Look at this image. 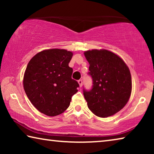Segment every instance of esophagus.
I'll use <instances>...</instances> for the list:
<instances>
[{"mask_svg": "<svg viewBox=\"0 0 154 154\" xmlns=\"http://www.w3.org/2000/svg\"><path fill=\"white\" fill-rule=\"evenodd\" d=\"M78 83H79V86H80V87H82V84H83V82H82V79H80V80L78 81Z\"/></svg>", "mask_w": 154, "mask_h": 154, "instance_id": "34e87169", "label": "esophagus"}]
</instances>
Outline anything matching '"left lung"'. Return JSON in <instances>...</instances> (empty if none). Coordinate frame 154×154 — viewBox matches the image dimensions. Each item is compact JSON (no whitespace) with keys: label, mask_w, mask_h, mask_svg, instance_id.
Wrapping results in <instances>:
<instances>
[{"label":"left lung","mask_w":154,"mask_h":154,"mask_svg":"<svg viewBox=\"0 0 154 154\" xmlns=\"http://www.w3.org/2000/svg\"><path fill=\"white\" fill-rule=\"evenodd\" d=\"M92 79L90 90L83 88L88 106L100 118L118 113L128 101L132 91L130 70L123 60L106 49L84 52Z\"/></svg>","instance_id":"left-lung-1"}]
</instances>
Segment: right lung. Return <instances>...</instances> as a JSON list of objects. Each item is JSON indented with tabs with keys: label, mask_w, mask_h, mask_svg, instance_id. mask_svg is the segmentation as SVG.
Instances as JSON below:
<instances>
[{
	"label": "right lung",
	"mask_w": 154,
	"mask_h": 154,
	"mask_svg": "<svg viewBox=\"0 0 154 154\" xmlns=\"http://www.w3.org/2000/svg\"><path fill=\"white\" fill-rule=\"evenodd\" d=\"M72 57L66 49H46L27 65L23 84L31 103L41 113L56 116L66 110L79 85L71 78L69 63Z\"/></svg>",
	"instance_id": "add662e5"
}]
</instances>
